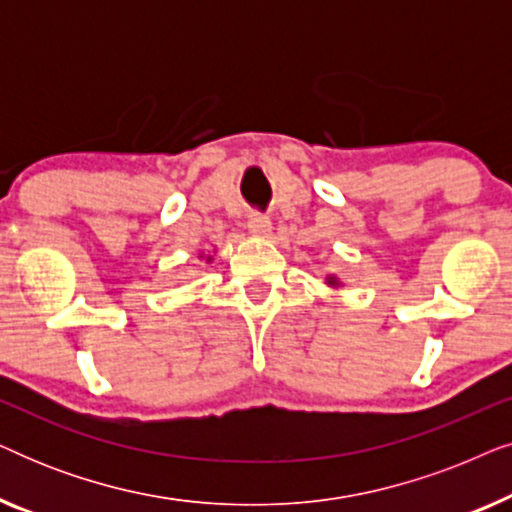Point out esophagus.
I'll return each instance as SVG.
<instances>
[{"instance_id":"34e87169","label":"esophagus","mask_w":512,"mask_h":512,"mask_svg":"<svg viewBox=\"0 0 512 512\" xmlns=\"http://www.w3.org/2000/svg\"><path fill=\"white\" fill-rule=\"evenodd\" d=\"M247 228H249V233H251V235H256V237H268V235H270V230H272L270 216H265V214H261V212L249 214Z\"/></svg>"}]
</instances>
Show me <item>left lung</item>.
Returning a JSON list of instances; mask_svg holds the SVG:
<instances>
[{"mask_svg":"<svg viewBox=\"0 0 512 512\" xmlns=\"http://www.w3.org/2000/svg\"><path fill=\"white\" fill-rule=\"evenodd\" d=\"M328 284H335V277H328Z\"/></svg>","mask_w":512,"mask_h":512,"instance_id":"8db88e82","label":"left lung"}]
</instances>
